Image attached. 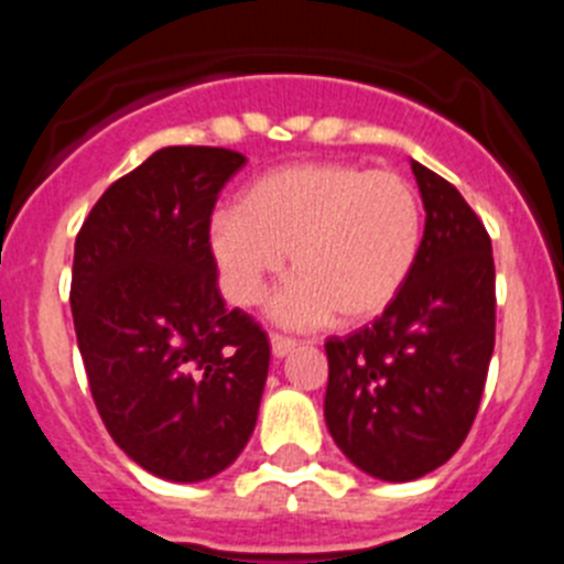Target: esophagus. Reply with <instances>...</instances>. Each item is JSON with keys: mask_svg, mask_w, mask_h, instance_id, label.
Listing matches in <instances>:
<instances>
[{"mask_svg": "<svg viewBox=\"0 0 564 564\" xmlns=\"http://www.w3.org/2000/svg\"><path fill=\"white\" fill-rule=\"evenodd\" d=\"M296 350V341H293V338H288V336H271V352L276 358H285L288 352H293Z\"/></svg>", "mask_w": 564, "mask_h": 564, "instance_id": "34e87169", "label": "esophagus"}]
</instances>
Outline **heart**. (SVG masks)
Masks as SVG:
<instances>
[{"label":"heart","instance_id":"obj_1","mask_svg":"<svg viewBox=\"0 0 564 564\" xmlns=\"http://www.w3.org/2000/svg\"><path fill=\"white\" fill-rule=\"evenodd\" d=\"M423 203L403 174L358 163H291L259 174L217 214L208 251L223 291L237 307L257 305L285 271L293 279L273 299L285 327H318L338 313L364 325L390 311L421 257Z\"/></svg>","mask_w":564,"mask_h":564}]
</instances>
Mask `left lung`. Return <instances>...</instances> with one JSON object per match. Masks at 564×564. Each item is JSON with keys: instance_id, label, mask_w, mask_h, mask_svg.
<instances>
[{"instance_id": "8db88e82", "label": "left lung", "mask_w": 564, "mask_h": 564, "mask_svg": "<svg viewBox=\"0 0 564 564\" xmlns=\"http://www.w3.org/2000/svg\"><path fill=\"white\" fill-rule=\"evenodd\" d=\"M426 208L421 257L370 327L330 338L325 421L364 475H430L466 441L495 352L491 239L463 194L412 161Z\"/></svg>"}]
</instances>
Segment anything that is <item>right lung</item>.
<instances>
[{
  "instance_id": "right-lung-1",
  "label": "right lung",
  "mask_w": 564,
  "mask_h": 564,
  "mask_svg": "<svg viewBox=\"0 0 564 564\" xmlns=\"http://www.w3.org/2000/svg\"><path fill=\"white\" fill-rule=\"evenodd\" d=\"M246 158L166 147L115 181L76 237L69 307L89 392L149 475L200 482L246 449L271 344L228 311L208 251L217 194Z\"/></svg>"
}]
</instances>
